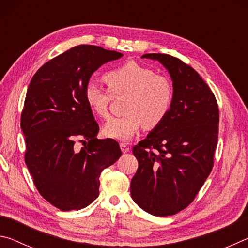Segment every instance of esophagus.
I'll list each match as a JSON object with an SVG mask.
<instances>
[{"instance_id":"obj_1","label":"esophagus","mask_w":248,"mask_h":248,"mask_svg":"<svg viewBox=\"0 0 248 248\" xmlns=\"http://www.w3.org/2000/svg\"><path fill=\"white\" fill-rule=\"evenodd\" d=\"M120 149H121V151H123V153H127L130 150L129 146L125 143H120Z\"/></svg>"}]
</instances>
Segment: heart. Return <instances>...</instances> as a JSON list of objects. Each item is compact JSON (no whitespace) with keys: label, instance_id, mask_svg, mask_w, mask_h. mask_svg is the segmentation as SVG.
Returning a JSON list of instances; mask_svg holds the SVG:
<instances>
[{"label":"heart","instance_id":"b5f03b06","mask_svg":"<svg viewBox=\"0 0 248 248\" xmlns=\"http://www.w3.org/2000/svg\"><path fill=\"white\" fill-rule=\"evenodd\" d=\"M108 91L90 82L84 89L87 106L99 118H108L112 98L125 96L124 116L110 119L103 127L105 137L119 141H129L143 127H158L173 108L175 89L165 74L129 61L104 75Z\"/></svg>","mask_w":248,"mask_h":248}]
</instances>
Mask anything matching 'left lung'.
I'll use <instances>...</instances> for the list:
<instances>
[{
  "label": "left lung",
  "instance_id": "obj_1",
  "mask_svg": "<svg viewBox=\"0 0 248 248\" xmlns=\"http://www.w3.org/2000/svg\"><path fill=\"white\" fill-rule=\"evenodd\" d=\"M142 58L158 60L169 70L175 98L167 118L133 146L139 167L130 191L144 211L173 216L194 201L211 173L219 107L215 94L190 65L165 53Z\"/></svg>",
  "mask_w": 248,
  "mask_h": 248
}]
</instances>
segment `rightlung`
Listing matches in <instances>:
<instances>
[{
  "label": "right lung",
  "mask_w": 248,
  "mask_h": 248,
  "mask_svg": "<svg viewBox=\"0 0 248 248\" xmlns=\"http://www.w3.org/2000/svg\"><path fill=\"white\" fill-rule=\"evenodd\" d=\"M120 57L98 46H75L41 66L28 86L20 117L25 163L39 194L62 211L93 202L100 173L121 156L118 142L96 138L98 124L84 98L92 74Z\"/></svg>",
  "instance_id": "add662e5"
}]
</instances>
